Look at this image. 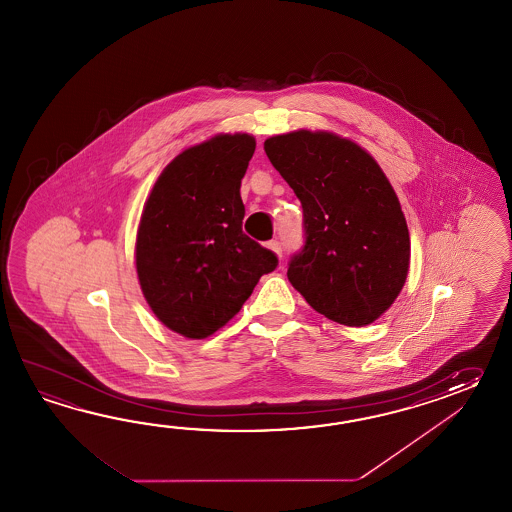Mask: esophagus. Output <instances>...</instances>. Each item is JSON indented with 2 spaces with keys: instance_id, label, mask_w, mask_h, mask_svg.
I'll return each instance as SVG.
<instances>
[{
  "instance_id": "obj_1",
  "label": "esophagus",
  "mask_w": 512,
  "mask_h": 512,
  "mask_svg": "<svg viewBox=\"0 0 512 512\" xmlns=\"http://www.w3.org/2000/svg\"><path fill=\"white\" fill-rule=\"evenodd\" d=\"M267 249H269V251L274 252V254L278 256V258H282V245H280L278 241H269V243H267Z\"/></svg>"
}]
</instances>
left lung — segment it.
<instances>
[{"mask_svg":"<svg viewBox=\"0 0 512 512\" xmlns=\"http://www.w3.org/2000/svg\"><path fill=\"white\" fill-rule=\"evenodd\" d=\"M263 150L304 208L305 245L289 263V282L333 322H375L410 269V232L381 166L357 142L326 130L274 135Z\"/></svg>","mask_w":512,"mask_h":512,"instance_id":"8db88e82","label":"left lung"}]
</instances>
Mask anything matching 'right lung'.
Wrapping results in <instances>:
<instances>
[{
    "label": "right lung",
    "instance_id": "right-lung-1",
    "mask_svg": "<svg viewBox=\"0 0 512 512\" xmlns=\"http://www.w3.org/2000/svg\"><path fill=\"white\" fill-rule=\"evenodd\" d=\"M256 139L218 133L166 164L142 208L135 240L141 291L164 326L190 340L214 335L240 313L271 251L243 234L240 196Z\"/></svg>",
    "mask_w": 512,
    "mask_h": 512
}]
</instances>
